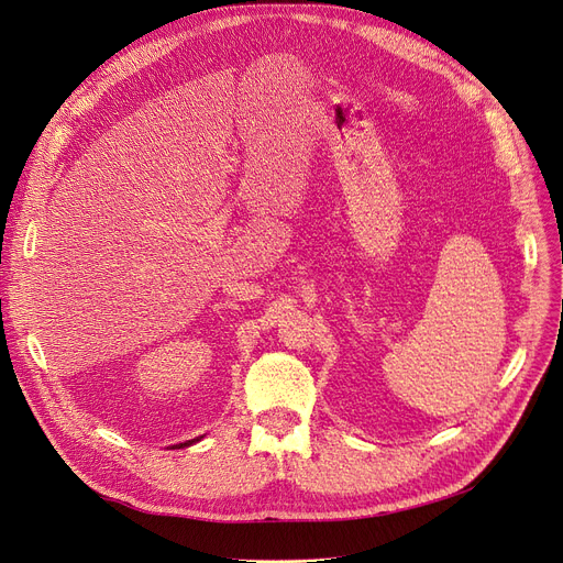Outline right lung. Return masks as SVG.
<instances>
[{"instance_id":"add662e5","label":"right lung","mask_w":563,"mask_h":563,"mask_svg":"<svg viewBox=\"0 0 563 563\" xmlns=\"http://www.w3.org/2000/svg\"><path fill=\"white\" fill-rule=\"evenodd\" d=\"M195 442H200V437H198V439H188V442L177 444V446H173V449H184V446H190V444H195Z\"/></svg>"}]
</instances>
